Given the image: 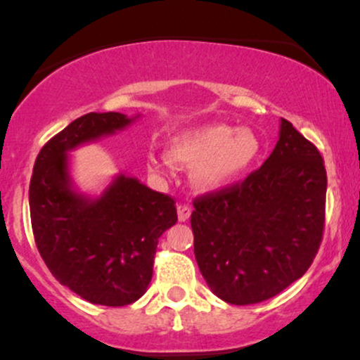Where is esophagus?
<instances>
[{
	"mask_svg": "<svg viewBox=\"0 0 360 360\" xmlns=\"http://www.w3.org/2000/svg\"><path fill=\"white\" fill-rule=\"evenodd\" d=\"M189 217H191V208L188 205L177 206V218H179V221H188Z\"/></svg>",
	"mask_w": 360,
	"mask_h": 360,
	"instance_id": "esophagus-1",
	"label": "esophagus"
}]
</instances>
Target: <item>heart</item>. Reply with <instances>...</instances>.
<instances>
[{"label":"heart","mask_w":360,"mask_h":360,"mask_svg":"<svg viewBox=\"0 0 360 360\" xmlns=\"http://www.w3.org/2000/svg\"><path fill=\"white\" fill-rule=\"evenodd\" d=\"M260 154L262 140L252 128L208 123L177 131L169 140L167 152H148L147 167L162 174L174 162L193 169L194 188L218 191L242 179L257 164Z\"/></svg>","instance_id":"b5f03b06"}]
</instances>
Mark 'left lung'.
Returning <instances> with one entry per match:
<instances>
[{
    "instance_id": "left-lung-1",
    "label": "left lung",
    "mask_w": 360,
    "mask_h": 360,
    "mask_svg": "<svg viewBox=\"0 0 360 360\" xmlns=\"http://www.w3.org/2000/svg\"><path fill=\"white\" fill-rule=\"evenodd\" d=\"M325 196L320 152L281 118L259 171L194 200V255L208 288L230 304H254L300 279L320 247Z\"/></svg>"
}]
</instances>
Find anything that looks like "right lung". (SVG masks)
I'll return each instance as SVG.
<instances>
[{
  "mask_svg": "<svg viewBox=\"0 0 360 360\" xmlns=\"http://www.w3.org/2000/svg\"><path fill=\"white\" fill-rule=\"evenodd\" d=\"M137 117L88 113L49 140L35 160L28 203L37 249L62 286L82 300L125 307L147 291L160 235L177 221L174 200L117 174L98 196L71 176L77 147L125 130Z\"/></svg>",
  "mask_w": 360,
  "mask_h": 360,
  "instance_id": "right-lung-1",
  "label": "right lung"
}]
</instances>
